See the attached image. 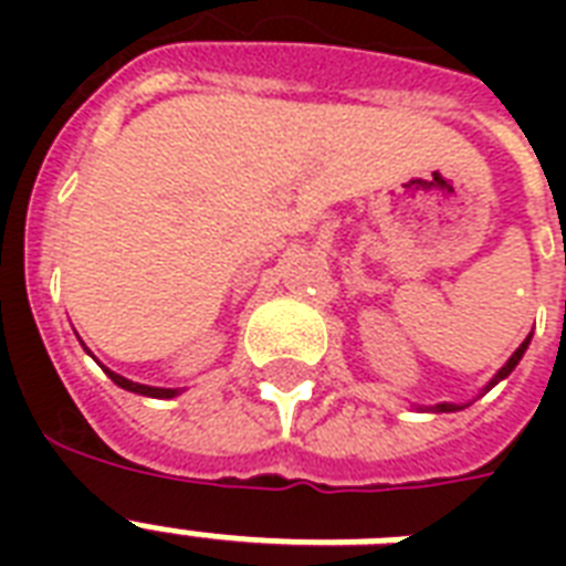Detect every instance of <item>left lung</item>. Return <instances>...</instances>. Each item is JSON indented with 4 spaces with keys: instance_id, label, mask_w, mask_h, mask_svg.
Wrapping results in <instances>:
<instances>
[{
    "instance_id": "obj_1",
    "label": "left lung",
    "mask_w": 566,
    "mask_h": 566,
    "mask_svg": "<svg viewBox=\"0 0 566 566\" xmlns=\"http://www.w3.org/2000/svg\"><path fill=\"white\" fill-rule=\"evenodd\" d=\"M526 346H528V337H526V340H523V344H520V349H517V353L511 355V358H509V364H505V367H502V370L496 373V376H493L491 387L496 385V381H500V378H505V376H509V373L514 370V367H517V361H520V358H523V353H526ZM438 411H455V405H438Z\"/></svg>"
}]
</instances>
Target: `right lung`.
I'll return each mask as SVG.
<instances>
[{
  "label": "right lung",
  "instance_id": "1",
  "mask_svg": "<svg viewBox=\"0 0 566 566\" xmlns=\"http://www.w3.org/2000/svg\"><path fill=\"white\" fill-rule=\"evenodd\" d=\"M111 376V381L119 387H126V390H132V394H140V396H153V399H170V396H176V390H167V387H149V385H137V381H128V378L117 376V373L105 370Z\"/></svg>",
  "mask_w": 566,
  "mask_h": 566
}]
</instances>
